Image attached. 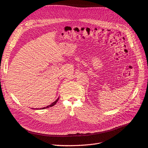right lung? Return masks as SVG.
I'll use <instances>...</instances> for the list:
<instances>
[{
    "instance_id": "1",
    "label": "right lung",
    "mask_w": 148,
    "mask_h": 148,
    "mask_svg": "<svg viewBox=\"0 0 148 148\" xmlns=\"http://www.w3.org/2000/svg\"><path fill=\"white\" fill-rule=\"evenodd\" d=\"M59 100V98L56 100L55 101H54L53 103H51L50 105H49V106H47V107H45V108H42V109H47V108H50V107H52V106H55L56 104V103L58 102V101Z\"/></svg>"
}]
</instances>
